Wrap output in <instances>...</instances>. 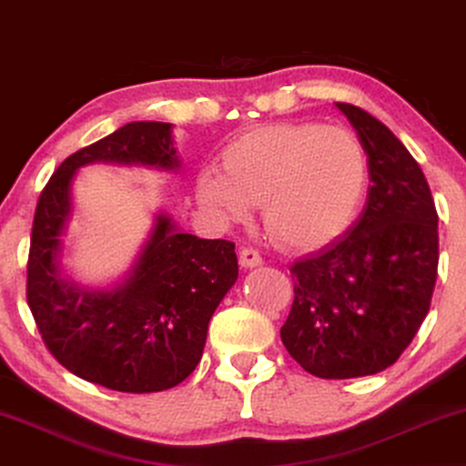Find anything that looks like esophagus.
<instances>
[{"mask_svg":"<svg viewBox=\"0 0 466 466\" xmlns=\"http://www.w3.org/2000/svg\"><path fill=\"white\" fill-rule=\"evenodd\" d=\"M238 259H240V266H243V268H258V266L264 264L262 256H259L256 249H251V247H245V249H240Z\"/></svg>","mask_w":466,"mask_h":466,"instance_id":"34e87169","label":"esophagus"}]
</instances>
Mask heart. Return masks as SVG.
I'll list each match as a JSON object with an SVG mask.
<instances>
[{"label":"heart","mask_w":466,"mask_h":466,"mask_svg":"<svg viewBox=\"0 0 466 466\" xmlns=\"http://www.w3.org/2000/svg\"><path fill=\"white\" fill-rule=\"evenodd\" d=\"M369 189V155L356 134L318 121L270 123L228 142L221 170L196 177V200L221 223L264 226L294 251L326 249L345 237Z\"/></svg>","instance_id":"obj_1"}]
</instances>
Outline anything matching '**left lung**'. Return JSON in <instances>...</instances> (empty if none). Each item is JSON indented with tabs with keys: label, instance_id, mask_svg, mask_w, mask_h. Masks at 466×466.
Here are the masks:
<instances>
[{
	"label": "left lung",
	"instance_id": "left-lung-1",
	"mask_svg": "<svg viewBox=\"0 0 466 466\" xmlns=\"http://www.w3.org/2000/svg\"><path fill=\"white\" fill-rule=\"evenodd\" d=\"M337 108L367 148V204L343 238L291 266L281 328L289 356L321 380L392 367L431 309L439 264V217L418 161L367 110Z\"/></svg>",
	"mask_w": 466,
	"mask_h": 466
}]
</instances>
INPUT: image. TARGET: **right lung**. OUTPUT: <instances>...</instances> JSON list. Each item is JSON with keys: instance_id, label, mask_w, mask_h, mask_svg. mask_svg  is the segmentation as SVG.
Instances as JSON below:
<instances>
[{"instance_id": "add662e5", "label": "right lung", "mask_w": 466, "mask_h": 466, "mask_svg": "<svg viewBox=\"0 0 466 466\" xmlns=\"http://www.w3.org/2000/svg\"><path fill=\"white\" fill-rule=\"evenodd\" d=\"M181 168L172 123L132 121L70 155L42 191L31 229L27 302L48 351L80 380L116 392H161L194 373L208 321L238 279L229 240L178 232L157 213L145 245L119 281L86 288L67 275L64 237L72 185L89 164Z\"/></svg>"}]
</instances>
